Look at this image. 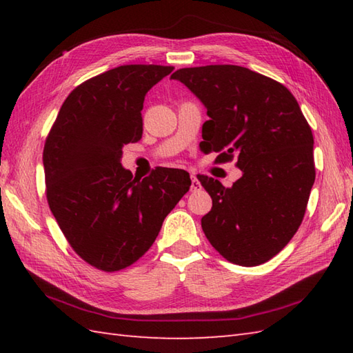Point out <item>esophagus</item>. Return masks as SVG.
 <instances>
[{
  "instance_id": "34e87169",
  "label": "esophagus",
  "mask_w": 353,
  "mask_h": 353,
  "mask_svg": "<svg viewBox=\"0 0 353 353\" xmlns=\"http://www.w3.org/2000/svg\"><path fill=\"white\" fill-rule=\"evenodd\" d=\"M199 190H201L199 179L196 177V174H191V191H199Z\"/></svg>"
}]
</instances>
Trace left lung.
Returning <instances> with one entry per match:
<instances>
[{"mask_svg": "<svg viewBox=\"0 0 353 353\" xmlns=\"http://www.w3.org/2000/svg\"><path fill=\"white\" fill-rule=\"evenodd\" d=\"M171 79L182 81L208 110L201 152L220 153L219 163L236 156L243 171L230 188L199 176L212 199L201 229L228 261L264 264L294 236L316 181L308 121L287 88L244 66L182 68Z\"/></svg>", "mask_w": 353, "mask_h": 353, "instance_id": "left-lung-1", "label": "left lung"}]
</instances>
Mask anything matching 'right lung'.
Masks as SVG:
<instances>
[{"mask_svg": "<svg viewBox=\"0 0 353 353\" xmlns=\"http://www.w3.org/2000/svg\"><path fill=\"white\" fill-rule=\"evenodd\" d=\"M172 70L123 65L83 81L45 141L51 212L74 252L103 272L137 262L191 186L183 170L159 167L138 181L121 165L123 147L142 138L145 94Z\"/></svg>", "mask_w": 353, "mask_h": 353, "instance_id": "obj_1", "label": "right lung"}]
</instances>
